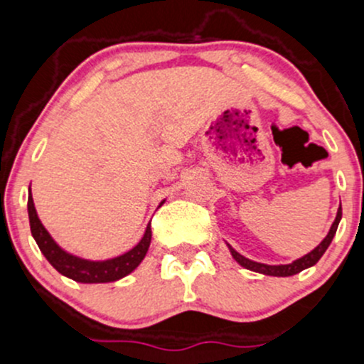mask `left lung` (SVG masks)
I'll return each mask as SVG.
<instances>
[{
	"label": "left lung",
	"instance_id": "left-lung-1",
	"mask_svg": "<svg viewBox=\"0 0 364 364\" xmlns=\"http://www.w3.org/2000/svg\"><path fill=\"white\" fill-rule=\"evenodd\" d=\"M340 220H342V205L338 208V213H336V218L333 221V225H331L330 232H328V235L324 237L323 242L319 244V246L316 247V250L309 252V255H305L304 258L296 259V262L289 263V265H265V263H256V262H251V259L244 258L242 255H239L237 251H232V256L235 258V262H239L240 265L244 267V269L247 270H252V272H259V274H265V275H275V277H288V275H294L298 272H301V270L309 269V267L316 265L317 262L321 259V256L324 255V251L328 250V246L331 244V240H333L335 233H336V228H338V223Z\"/></svg>",
	"mask_w": 364,
	"mask_h": 364
}]
</instances>
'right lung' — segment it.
I'll list each match as a JSON object with an SVG mask.
<instances>
[{"mask_svg": "<svg viewBox=\"0 0 364 364\" xmlns=\"http://www.w3.org/2000/svg\"><path fill=\"white\" fill-rule=\"evenodd\" d=\"M28 211H29V225L31 233H33L34 240H36L38 247L43 252L45 258L50 262V265L59 274L66 275L76 282H113L118 279L125 277L131 274L146 256L148 247L151 242V223L148 225L146 232H144L143 239L139 240L136 247L127 251L125 255L117 256L113 259H106V262H87V259L76 258V256L68 255L66 251L60 250L41 221L38 220L36 209L33 204V195L29 193L28 197Z\"/></svg>", "mask_w": 364, "mask_h": 364, "instance_id": "obj_1", "label": "right lung"}]
</instances>
